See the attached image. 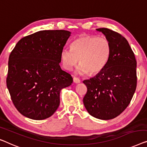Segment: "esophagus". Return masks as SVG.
<instances>
[{
    "mask_svg": "<svg viewBox=\"0 0 147 147\" xmlns=\"http://www.w3.org/2000/svg\"><path fill=\"white\" fill-rule=\"evenodd\" d=\"M73 81H74V83H75V84H79V83H80V80L78 78H76L74 77L73 79Z\"/></svg>",
    "mask_w": 147,
    "mask_h": 147,
    "instance_id": "obj_1",
    "label": "esophagus"
}]
</instances>
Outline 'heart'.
Returning a JSON list of instances; mask_svg holds the SVG:
<instances>
[{
  "mask_svg": "<svg viewBox=\"0 0 147 147\" xmlns=\"http://www.w3.org/2000/svg\"><path fill=\"white\" fill-rule=\"evenodd\" d=\"M111 48L105 38L82 36L71 43V49L65 48L61 52L63 67L71 70L79 62L76 72L94 75L101 72L109 60Z\"/></svg>",
  "mask_w": 147,
  "mask_h": 147,
  "instance_id": "obj_1",
  "label": "heart"
}]
</instances>
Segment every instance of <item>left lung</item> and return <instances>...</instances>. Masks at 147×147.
Masks as SVG:
<instances>
[{"instance_id":"1","label":"left lung","mask_w":147,"mask_h":147,"mask_svg":"<svg viewBox=\"0 0 147 147\" xmlns=\"http://www.w3.org/2000/svg\"><path fill=\"white\" fill-rule=\"evenodd\" d=\"M96 30L109 42L111 54L105 68L83 82L88 88L83 101L91 116L109 120L119 115L133 98L137 88V61L123 36L105 28Z\"/></svg>"}]
</instances>
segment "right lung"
<instances>
[{
	"label": "right lung",
	"mask_w": 147,
	"mask_h": 147,
	"mask_svg": "<svg viewBox=\"0 0 147 147\" xmlns=\"http://www.w3.org/2000/svg\"><path fill=\"white\" fill-rule=\"evenodd\" d=\"M71 32L40 30L19 40L10 53L6 86L17 110L34 120L50 117L73 78L61 69V52Z\"/></svg>",
	"instance_id": "add662e5"
}]
</instances>
